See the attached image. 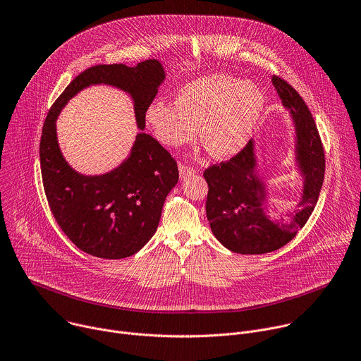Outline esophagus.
I'll use <instances>...</instances> for the list:
<instances>
[{"mask_svg":"<svg viewBox=\"0 0 361 361\" xmlns=\"http://www.w3.org/2000/svg\"><path fill=\"white\" fill-rule=\"evenodd\" d=\"M196 173V169L190 165H186V164H179V175L180 178H186L189 175H195Z\"/></svg>","mask_w":361,"mask_h":361,"instance_id":"1","label":"esophagus"}]
</instances>
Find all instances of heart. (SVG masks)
<instances>
[{
	"label": "heart",
	"mask_w": 361,
	"mask_h": 361,
	"mask_svg": "<svg viewBox=\"0 0 361 361\" xmlns=\"http://www.w3.org/2000/svg\"><path fill=\"white\" fill-rule=\"evenodd\" d=\"M263 106V95L255 84L212 74L179 88L173 104L152 102L147 122L157 139L169 148L193 142L200 126L204 149L213 158L228 159L247 145Z\"/></svg>",
	"instance_id": "1"
}]
</instances>
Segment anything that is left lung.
Instances as JSON below:
<instances>
[{"label":"left lung","instance_id":"obj_1","mask_svg":"<svg viewBox=\"0 0 361 361\" xmlns=\"http://www.w3.org/2000/svg\"><path fill=\"white\" fill-rule=\"evenodd\" d=\"M271 82L296 128V162L303 176L298 209L287 214L286 222H273L264 213L266 185L257 171L252 139L238 155L203 172L210 229L225 247L240 255H263L289 243L309 221L324 179L323 143L307 105L280 77L273 75Z\"/></svg>","mask_w":361,"mask_h":361}]
</instances>
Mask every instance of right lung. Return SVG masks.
<instances>
[{
    "mask_svg": "<svg viewBox=\"0 0 361 361\" xmlns=\"http://www.w3.org/2000/svg\"><path fill=\"white\" fill-rule=\"evenodd\" d=\"M164 80L165 71L157 59L136 66L95 65L71 81L45 118L39 142L45 196L62 232L91 256L123 259L148 243L158 229L165 199L178 183V164L155 137L139 132L129 158L116 169L99 176L81 175L59 151L56 116L81 90L106 84L132 97L137 128L143 129L147 109Z\"/></svg>",
    "mask_w": 361,
    "mask_h": 361,
    "instance_id": "right-lung-1",
    "label": "right lung"
}]
</instances>
